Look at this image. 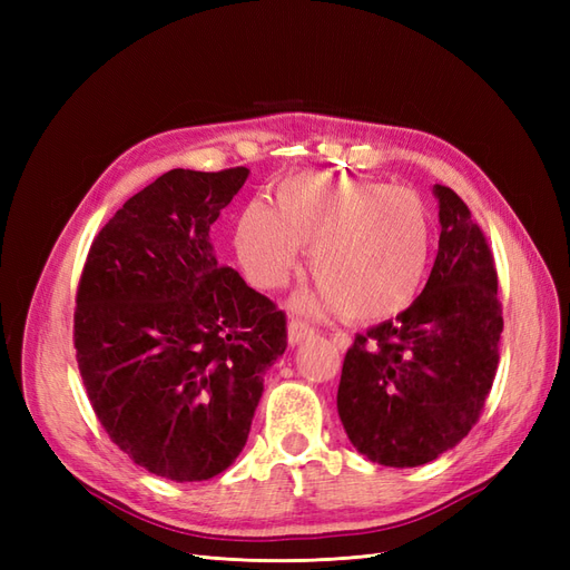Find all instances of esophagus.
<instances>
[{
	"mask_svg": "<svg viewBox=\"0 0 570 570\" xmlns=\"http://www.w3.org/2000/svg\"><path fill=\"white\" fill-rule=\"evenodd\" d=\"M312 335H314V327L308 325V323H304L299 318H292L289 321V325H287V340H289V344H299V342H304L306 337H312Z\"/></svg>",
	"mask_w": 570,
	"mask_h": 570,
	"instance_id": "esophagus-1",
	"label": "esophagus"
}]
</instances>
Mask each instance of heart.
Returning a JSON list of instances; mask_svg holds the SVG:
<instances>
[{
    "instance_id": "obj_1",
    "label": "heart",
    "mask_w": 570,
    "mask_h": 570,
    "mask_svg": "<svg viewBox=\"0 0 570 570\" xmlns=\"http://www.w3.org/2000/svg\"><path fill=\"white\" fill-rule=\"evenodd\" d=\"M425 204L402 187L302 174L275 189V209L249 202L235 226V252L247 281L281 289L312 249L321 283L304 308H340L354 321L400 314L423 283L430 258Z\"/></svg>"
}]
</instances>
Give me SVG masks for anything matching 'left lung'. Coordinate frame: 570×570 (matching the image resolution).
I'll return each instance as SVG.
<instances>
[{
    "label": "left lung",
    "mask_w": 570,
    "mask_h": 570,
    "mask_svg": "<svg viewBox=\"0 0 570 570\" xmlns=\"http://www.w3.org/2000/svg\"><path fill=\"white\" fill-rule=\"evenodd\" d=\"M440 247L421 295L356 335L337 413L371 461L413 469L456 446L480 419L499 364L502 304L488 239L454 189L435 185Z\"/></svg>",
    "instance_id": "left-lung-1"
}]
</instances>
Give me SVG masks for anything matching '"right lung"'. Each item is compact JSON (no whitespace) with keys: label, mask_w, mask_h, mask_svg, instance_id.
I'll return each instance as SVG.
<instances>
[{"label":"right lung","mask_w":570,"mask_h":570,"mask_svg":"<svg viewBox=\"0 0 570 570\" xmlns=\"http://www.w3.org/2000/svg\"><path fill=\"white\" fill-rule=\"evenodd\" d=\"M249 168H174L99 230L73 316L76 358L111 442L149 473L209 480L243 452L285 314L218 266L212 226Z\"/></svg>","instance_id":"obj_1"}]
</instances>
